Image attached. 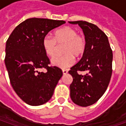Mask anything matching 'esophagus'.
Instances as JSON below:
<instances>
[{"label":"esophagus","mask_w":126,"mask_h":126,"mask_svg":"<svg viewBox=\"0 0 126 126\" xmlns=\"http://www.w3.org/2000/svg\"><path fill=\"white\" fill-rule=\"evenodd\" d=\"M62 73H63V74H66L68 73V70H66V69H62Z\"/></svg>","instance_id":"1"}]
</instances>
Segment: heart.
<instances>
[{
	"label": "heart",
	"mask_w": 126,
	"mask_h": 126,
	"mask_svg": "<svg viewBox=\"0 0 126 126\" xmlns=\"http://www.w3.org/2000/svg\"><path fill=\"white\" fill-rule=\"evenodd\" d=\"M62 44V52L64 54L53 57L51 63L55 66L65 69L73 65L75 62L74 56L78 57L83 54L86 47V39L83 35L78 33L74 28L64 27L54 32L53 38L46 36L42 41L43 50L49 57L55 55L57 45Z\"/></svg>",
	"instance_id": "1"
}]
</instances>
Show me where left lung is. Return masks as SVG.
<instances>
[{
    "label": "left lung",
    "instance_id": "obj_1",
    "mask_svg": "<svg viewBox=\"0 0 126 126\" xmlns=\"http://www.w3.org/2000/svg\"><path fill=\"white\" fill-rule=\"evenodd\" d=\"M79 24L86 39V47L80 61L71 68L73 77L70 97L76 104L88 107L103 95L112 74L113 53L107 35L93 24L85 21L69 22ZM85 71L84 75L78 72Z\"/></svg>",
    "mask_w": 126,
    "mask_h": 126
}]
</instances>
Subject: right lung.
<instances>
[{"mask_svg":"<svg viewBox=\"0 0 126 126\" xmlns=\"http://www.w3.org/2000/svg\"><path fill=\"white\" fill-rule=\"evenodd\" d=\"M64 23L43 18L27 19L7 40L5 64L10 83L17 95L29 105L38 106L49 101L62 76L61 69L49 66L42 41L48 32ZM41 68L47 71L38 72Z\"/></svg>","mask_w":126,"mask_h":126,"instance_id":"1","label":"right lung"}]
</instances>
